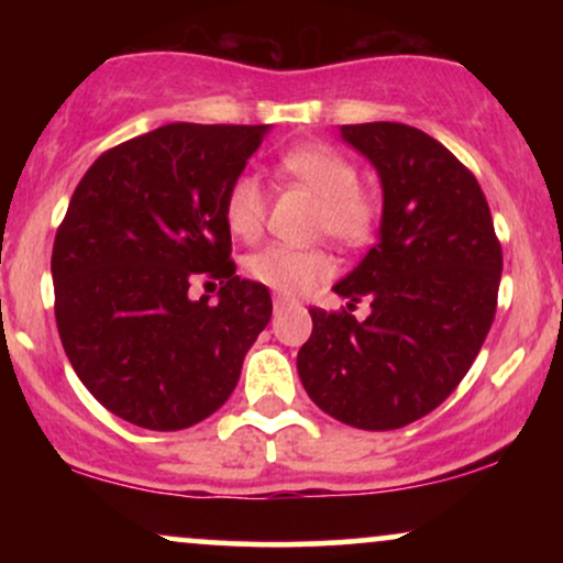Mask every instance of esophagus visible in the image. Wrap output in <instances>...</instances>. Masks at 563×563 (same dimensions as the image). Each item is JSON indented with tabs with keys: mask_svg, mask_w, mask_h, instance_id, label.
<instances>
[{
	"mask_svg": "<svg viewBox=\"0 0 563 563\" xmlns=\"http://www.w3.org/2000/svg\"><path fill=\"white\" fill-rule=\"evenodd\" d=\"M273 303H275V312H283L286 307H294V301L286 299V296H275Z\"/></svg>",
	"mask_w": 563,
	"mask_h": 563,
	"instance_id": "esophagus-1",
	"label": "esophagus"
}]
</instances>
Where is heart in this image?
Wrapping results in <instances>:
<instances>
[{"label":"heart","mask_w":563,"mask_h":563,"mask_svg":"<svg viewBox=\"0 0 563 563\" xmlns=\"http://www.w3.org/2000/svg\"><path fill=\"white\" fill-rule=\"evenodd\" d=\"M288 179L320 200L318 228L333 241L354 245L371 238L376 224V206L360 192L357 166L339 151L322 142H309L288 151L280 158ZM267 214V192L254 172H241L224 192V222L232 235L251 241L260 235ZM333 264L318 249L273 243L249 256L245 273L277 294H309L331 277Z\"/></svg>","instance_id":"b5f03b06"}]
</instances>
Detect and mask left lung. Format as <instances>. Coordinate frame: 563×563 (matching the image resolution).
Segmentation results:
<instances>
[{
  "label": "left lung",
  "instance_id": "1",
  "mask_svg": "<svg viewBox=\"0 0 563 563\" xmlns=\"http://www.w3.org/2000/svg\"><path fill=\"white\" fill-rule=\"evenodd\" d=\"M384 190L378 243L333 290L371 299L360 322L309 309L312 335L296 367L335 421L389 431L418 421L461 384L495 320L503 251L479 183L416 126L373 121L339 129Z\"/></svg>",
  "mask_w": 563,
  "mask_h": 563
}]
</instances>
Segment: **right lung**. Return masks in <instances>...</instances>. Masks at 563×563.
<instances>
[{"instance_id":"right-lung-1","label":"right lung","mask_w":563,"mask_h":563,"mask_svg":"<svg viewBox=\"0 0 563 563\" xmlns=\"http://www.w3.org/2000/svg\"><path fill=\"white\" fill-rule=\"evenodd\" d=\"M269 124H166L89 166L53 245L55 320L76 376L113 416L179 431L228 402L273 318L230 262L224 192ZM198 276L217 302L189 299Z\"/></svg>"}]
</instances>
